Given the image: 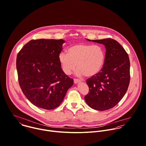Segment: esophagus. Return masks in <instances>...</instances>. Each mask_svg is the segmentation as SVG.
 I'll return each instance as SVG.
<instances>
[{
  "label": "esophagus",
  "mask_w": 146,
  "mask_h": 146,
  "mask_svg": "<svg viewBox=\"0 0 146 146\" xmlns=\"http://www.w3.org/2000/svg\"><path fill=\"white\" fill-rule=\"evenodd\" d=\"M74 84H78V83H80V80H79L78 79H75L74 80Z\"/></svg>",
  "instance_id": "obj_1"
}]
</instances>
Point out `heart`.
Returning a JSON list of instances; mask_svg holds the SVG:
<instances>
[{"label":"heart","mask_w":146,"mask_h":146,"mask_svg":"<svg viewBox=\"0 0 146 146\" xmlns=\"http://www.w3.org/2000/svg\"><path fill=\"white\" fill-rule=\"evenodd\" d=\"M106 54L102 47L90 44L78 43L70 47L67 54L62 52L59 55V61L63 72L70 75L77 65L76 75H84L88 78L99 74L104 64Z\"/></svg>","instance_id":"heart-1"}]
</instances>
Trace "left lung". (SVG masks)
Segmentation results:
<instances>
[{
  "label": "left lung",
  "mask_w": 146,
  "mask_h": 146,
  "mask_svg": "<svg viewBox=\"0 0 146 146\" xmlns=\"http://www.w3.org/2000/svg\"><path fill=\"white\" fill-rule=\"evenodd\" d=\"M87 40L103 44L106 51L100 72L86 81L89 92L84 99L94 110H109L120 101L127 91L130 80L129 57L123 47L112 39Z\"/></svg>",
  "instance_id": "obj_1"
}]
</instances>
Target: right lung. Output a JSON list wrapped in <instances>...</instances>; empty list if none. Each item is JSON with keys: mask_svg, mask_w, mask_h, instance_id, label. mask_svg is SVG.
I'll use <instances>...</instances> for the list:
<instances>
[{"mask_svg": "<svg viewBox=\"0 0 146 146\" xmlns=\"http://www.w3.org/2000/svg\"><path fill=\"white\" fill-rule=\"evenodd\" d=\"M63 39H37L28 42L17 58L18 80L22 92L35 106L58 107L74 83L62 71L59 55Z\"/></svg>", "mask_w": 146, "mask_h": 146, "instance_id": "right-lung-1", "label": "right lung"}]
</instances>
